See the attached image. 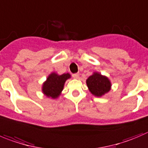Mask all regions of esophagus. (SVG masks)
Masks as SVG:
<instances>
[{"instance_id": "esophagus-1", "label": "esophagus", "mask_w": 148, "mask_h": 148, "mask_svg": "<svg viewBox=\"0 0 148 148\" xmlns=\"http://www.w3.org/2000/svg\"><path fill=\"white\" fill-rule=\"evenodd\" d=\"M72 77H74V79H78L79 78V74L78 73H76V74H72Z\"/></svg>"}]
</instances>
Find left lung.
Listing matches in <instances>:
<instances>
[{
  "instance_id": "obj_1",
  "label": "left lung",
  "mask_w": 148,
  "mask_h": 148,
  "mask_svg": "<svg viewBox=\"0 0 148 148\" xmlns=\"http://www.w3.org/2000/svg\"><path fill=\"white\" fill-rule=\"evenodd\" d=\"M87 85L90 93L95 96L101 97L108 93L111 89V82L105 76L94 72L86 80Z\"/></svg>"
}]
</instances>
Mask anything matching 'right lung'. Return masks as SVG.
Returning <instances> with one entry per match:
<instances>
[{"label": "right lung", "mask_w": 148, "mask_h": 148, "mask_svg": "<svg viewBox=\"0 0 148 148\" xmlns=\"http://www.w3.org/2000/svg\"><path fill=\"white\" fill-rule=\"evenodd\" d=\"M70 77L71 75L69 73L61 75H58L54 72L51 73L47 78V80L43 83V93L47 97L53 99H57L63 90L66 81Z\"/></svg>", "instance_id": "1"}]
</instances>
